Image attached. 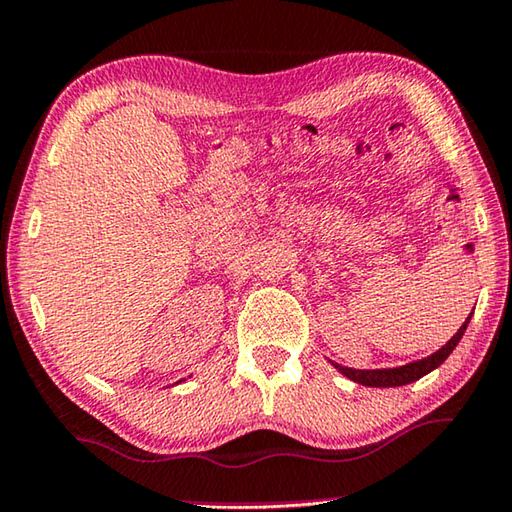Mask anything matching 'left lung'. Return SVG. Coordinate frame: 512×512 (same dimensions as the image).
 I'll list each match as a JSON object with an SVG mask.
<instances>
[{"mask_svg": "<svg viewBox=\"0 0 512 512\" xmlns=\"http://www.w3.org/2000/svg\"><path fill=\"white\" fill-rule=\"evenodd\" d=\"M474 314V309H472ZM472 314L465 318V323L458 327V332L449 339L443 348H438L433 354L418 361H411V363H404V366H397V368H372V370H357V368H348V366H341V363L336 361H329L332 366L341 372L343 377H348L352 381H357L361 386H372V388H395V386H406L411 384V381H418L420 377L429 375L431 370H436L440 363H443L449 354L454 352V348L458 345V341L463 339L467 323H470Z\"/></svg>", "mask_w": 512, "mask_h": 512, "instance_id": "8db88e82", "label": "left lung"}]
</instances>
